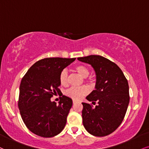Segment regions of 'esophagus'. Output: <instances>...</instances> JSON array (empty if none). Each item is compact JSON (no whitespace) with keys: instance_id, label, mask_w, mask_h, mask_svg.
Wrapping results in <instances>:
<instances>
[{"instance_id":"esophagus-1","label":"esophagus","mask_w":149,"mask_h":149,"mask_svg":"<svg viewBox=\"0 0 149 149\" xmlns=\"http://www.w3.org/2000/svg\"><path fill=\"white\" fill-rule=\"evenodd\" d=\"M77 102H78V101H77L76 100H73V104H76V103H77Z\"/></svg>"}]
</instances>
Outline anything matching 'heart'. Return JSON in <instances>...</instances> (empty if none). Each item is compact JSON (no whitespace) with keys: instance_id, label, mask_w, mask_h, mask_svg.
I'll return each mask as SVG.
<instances>
[{"instance_id":"obj_1","label":"heart","mask_w":149,"mask_h":149,"mask_svg":"<svg viewBox=\"0 0 149 149\" xmlns=\"http://www.w3.org/2000/svg\"><path fill=\"white\" fill-rule=\"evenodd\" d=\"M76 71L80 76L82 78H87L89 75V71L85 66L84 65H77L74 68ZM60 85L62 86H66L68 83V72L67 70L64 69L60 74ZM89 92V89L87 87H71L67 89L65 92L66 96L73 98V100H80Z\"/></svg>"}]
</instances>
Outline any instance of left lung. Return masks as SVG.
<instances>
[{
	"label": "left lung",
	"instance_id": "8db88e82",
	"mask_svg": "<svg viewBox=\"0 0 149 149\" xmlns=\"http://www.w3.org/2000/svg\"><path fill=\"white\" fill-rule=\"evenodd\" d=\"M80 62L90 64L96 73V85L86 97L98 105L82 103V123L91 135L103 137L113 132L123 121L130 97L128 80L121 69L101 55L78 57Z\"/></svg>",
	"mask_w": 149,
	"mask_h": 149
}]
</instances>
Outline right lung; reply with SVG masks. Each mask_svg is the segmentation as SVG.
I'll return each mask as SVG.
<instances>
[{"instance_id": "right-lung-1", "label": "right lung", "mask_w": 149, "mask_h": 149, "mask_svg": "<svg viewBox=\"0 0 149 149\" xmlns=\"http://www.w3.org/2000/svg\"><path fill=\"white\" fill-rule=\"evenodd\" d=\"M75 60L62 57L42 59L35 62L21 80L18 105L23 122L35 135L54 137L65 126L72 99L63 95L57 105L51 98L61 93L60 73Z\"/></svg>"}]
</instances>
